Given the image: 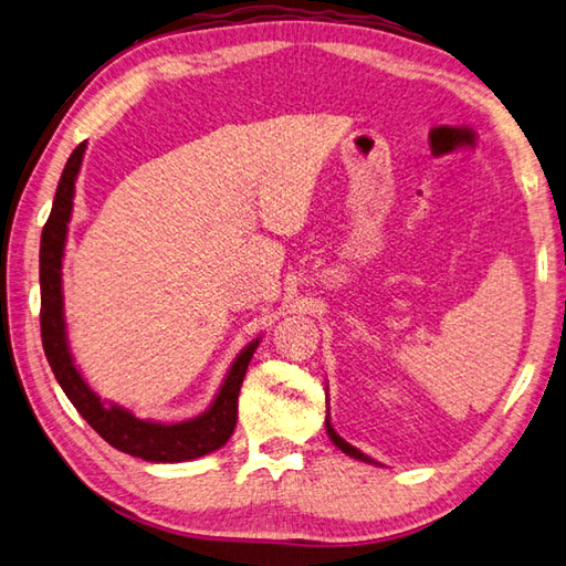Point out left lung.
<instances>
[{
	"mask_svg": "<svg viewBox=\"0 0 566 566\" xmlns=\"http://www.w3.org/2000/svg\"><path fill=\"white\" fill-rule=\"evenodd\" d=\"M326 432H328V438L333 440V444H335V448H340L345 454H350V457H355V460H359V462H369V464H377L375 460H371V457H367L365 452H359L357 448H353V444L350 442H345L340 436H338V432H335L333 430V426H331V420L326 418Z\"/></svg>",
	"mask_w": 566,
	"mask_h": 566,
	"instance_id": "8db88e82",
	"label": "left lung"
}]
</instances>
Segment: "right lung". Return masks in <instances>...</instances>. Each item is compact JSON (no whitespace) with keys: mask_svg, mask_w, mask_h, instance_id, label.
<instances>
[{"mask_svg":"<svg viewBox=\"0 0 566 566\" xmlns=\"http://www.w3.org/2000/svg\"><path fill=\"white\" fill-rule=\"evenodd\" d=\"M87 143L72 150L67 165L55 189L53 209L43 226L41 235V338L43 350L53 375L65 396L77 408L80 416L99 432V436L126 454L140 457L146 462H187L201 454L223 448L233 436L238 420V394L243 387L245 371L258 350L260 338L252 340L235 363L216 394L213 403L201 416L182 420V423H155V420L136 418L126 408L106 406L82 379L75 363H72L65 316H63V255L67 223L72 216V197H75V179L82 165V155Z\"/></svg>","mask_w":566,"mask_h":566,"instance_id":"right-lung-1","label":"right lung"}]
</instances>
